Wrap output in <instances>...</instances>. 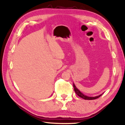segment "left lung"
Here are the masks:
<instances>
[{"instance_id": "8db88e82", "label": "left lung", "mask_w": 125, "mask_h": 125, "mask_svg": "<svg viewBox=\"0 0 125 125\" xmlns=\"http://www.w3.org/2000/svg\"><path fill=\"white\" fill-rule=\"evenodd\" d=\"M73 88H74V90L75 92H76V93L77 94V95H78L80 97H81V98L84 99V100H95V99L99 98V97H100V96H101V95H102V94H100V95H97V96H95V97H89V96H87V95H84L83 93H81V92L76 88V86H75V85L74 84V83H73Z\"/></svg>"}]
</instances>
